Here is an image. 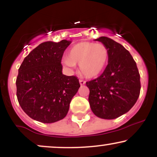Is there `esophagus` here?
Masks as SVG:
<instances>
[{"mask_svg":"<svg viewBox=\"0 0 157 157\" xmlns=\"http://www.w3.org/2000/svg\"><path fill=\"white\" fill-rule=\"evenodd\" d=\"M79 82H80V84L81 85V86L86 84V81L83 80H79Z\"/></svg>","mask_w":157,"mask_h":157,"instance_id":"obj_1","label":"esophagus"}]
</instances>
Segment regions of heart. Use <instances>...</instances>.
<instances>
[{
    "label": "heart",
    "instance_id": "1",
    "mask_svg": "<svg viewBox=\"0 0 157 157\" xmlns=\"http://www.w3.org/2000/svg\"><path fill=\"white\" fill-rule=\"evenodd\" d=\"M109 59V50L103 44L81 42L70 49L64 63L68 67L79 64L80 72L85 77L92 78L105 70Z\"/></svg>",
    "mask_w": 157,
    "mask_h": 157
}]
</instances>
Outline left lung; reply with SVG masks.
<instances>
[{"label": "left lung", "instance_id": "8db88e82", "mask_svg": "<svg viewBox=\"0 0 157 157\" xmlns=\"http://www.w3.org/2000/svg\"><path fill=\"white\" fill-rule=\"evenodd\" d=\"M95 40L108 48L109 59L102 75L86 82L89 102L97 117L112 120L127 113L136 103L141 89L140 75L130 52L121 44L107 37Z\"/></svg>", "mask_w": 157, "mask_h": 157}]
</instances>
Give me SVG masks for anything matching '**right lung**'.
<instances>
[{"instance_id": "right-lung-1", "label": "right lung", "mask_w": 157, "mask_h": 157, "mask_svg": "<svg viewBox=\"0 0 157 157\" xmlns=\"http://www.w3.org/2000/svg\"><path fill=\"white\" fill-rule=\"evenodd\" d=\"M71 41H47L23 60L16 80L17 97L25 113L43 123H52L67 114L80 85L75 76L63 75V55Z\"/></svg>"}]
</instances>
